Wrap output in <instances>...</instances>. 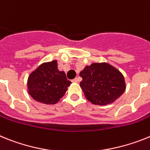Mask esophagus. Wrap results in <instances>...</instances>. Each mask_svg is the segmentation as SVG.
<instances>
[{"label": "esophagus", "instance_id": "esophagus-1", "mask_svg": "<svg viewBox=\"0 0 150 150\" xmlns=\"http://www.w3.org/2000/svg\"><path fill=\"white\" fill-rule=\"evenodd\" d=\"M71 81H72V82H74V83L78 82V81H79V79H78V78H75V79H74L73 80Z\"/></svg>", "mask_w": 150, "mask_h": 150}]
</instances>
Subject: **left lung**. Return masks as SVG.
I'll list each match as a JSON object with an SVG mask.
<instances>
[{
	"instance_id": "obj_1",
	"label": "left lung",
	"mask_w": 150,
	"mask_h": 150,
	"mask_svg": "<svg viewBox=\"0 0 150 150\" xmlns=\"http://www.w3.org/2000/svg\"><path fill=\"white\" fill-rule=\"evenodd\" d=\"M84 96L95 105H106L120 97L125 83L120 71L107 63H93L80 72Z\"/></svg>"
}]
</instances>
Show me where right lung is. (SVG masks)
Returning <instances> with one entry per match:
<instances>
[{
  "instance_id": "right-lung-1",
  "label": "right lung",
  "mask_w": 150,
  "mask_h": 150,
  "mask_svg": "<svg viewBox=\"0 0 150 150\" xmlns=\"http://www.w3.org/2000/svg\"><path fill=\"white\" fill-rule=\"evenodd\" d=\"M71 83L64 71L58 70L54 60L41 65L29 75L28 93L38 102L55 104L64 96Z\"/></svg>"
}]
</instances>
